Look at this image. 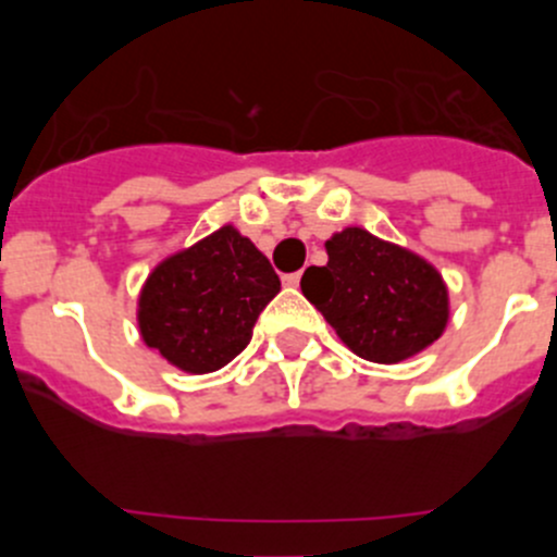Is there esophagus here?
Here are the masks:
<instances>
[{
  "mask_svg": "<svg viewBox=\"0 0 557 557\" xmlns=\"http://www.w3.org/2000/svg\"><path fill=\"white\" fill-rule=\"evenodd\" d=\"M283 283L288 285V288H296V285L301 283V272H294V274H285L283 277Z\"/></svg>",
  "mask_w": 557,
  "mask_h": 557,
  "instance_id": "obj_1",
  "label": "esophagus"
}]
</instances>
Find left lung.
<instances>
[{
    "label": "left lung",
    "mask_w": 557,
    "mask_h": 557,
    "mask_svg": "<svg viewBox=\"0 0 557 557\" xmlns=\"http://www.w3.org/2000/svg\"><path fill=\"white\" fill-rule=\"evenodd\" d=\"M325 252L329 263L307 269L301 294L356 356L398 363L440 339L450 299L425 258L358 226L334 234Z\"/></svg>",
    "instance_id": "1"
}]
</instances>
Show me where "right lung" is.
Masks as SVG:
<instances>
[{"label": "right lung", "mask_w": 557, "mask_h": 557, "mask_svg": "<svg viewBox=\"0 0 557 557\" xmlns=\"http://www.w3.org/2000/svg\"><path fill=\"white\" fill-rule=\"evenodd\" d=\"M277 290L269 258L234 226H221L148 274L137 301L139 334L183 372H218L245 350Z\"/></svg>", "instance_id": "add662e5"}]
</instances>
